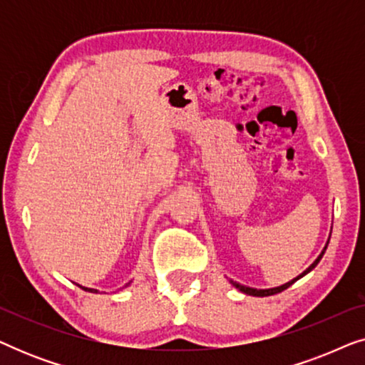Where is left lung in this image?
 <instances>
[{
	"instance_id": "8db88e82",
	"label": "left lung",
	"mask_w": 365,
	"mask_h": 365,
	"mask_svg": "<svg viewBox=\"0 0 365 365\" xmlns=\"http://www.w3.org/2000/svg\"><path fill=\"white\" fill-rule=\"evenodd\" d=\"M331 239V237H329ZM329 244V242H327ZM327 244H326V247L322 249V252L319 254V257L316 259V261H314L311 266H309L306 271H304L302 274H299L297 277H294L292 281H289V282H286V284H282V286H279V287H272V289H252V287H247V286H242V284H237V282H232V286L236 287V289H239V291L241 292H244V294H249V296H256V297H266V296H274V294H279V292H282L284 289H287L289 286H292L294 282L297 281V279H301L302 276H306V274L309 272V271H312L314 267L317 266L319 264V261H321L322 259V256H324V252H326V249H327Z\"/></svg>"
}]
</instances>
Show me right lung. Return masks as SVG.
<instances>
[{"label": "right lung", "instance_id": "obj_1", "mask_svg": "<svg viewBox=\"0 0 365 365\" xmlns=\"http://www.w3.org/2000/svg\"><path fill=\"white\" fill-rule=\"evenodd\" d=\"M78 286H79V284H78ZM79 287L84 289V291H88V292H98L96 289H89V287H83V286H79Z\"/></svg>", "mask_w": 365, "mask_h": 365}]
</instances>
